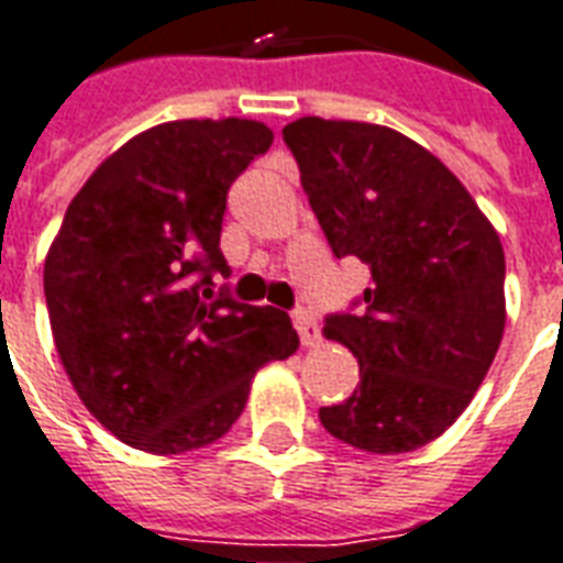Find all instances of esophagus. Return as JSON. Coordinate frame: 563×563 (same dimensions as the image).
<instances>
[{
    "mask_svg": "<svg viewBox=\"0 0 563 563\" xmlns=\"http://www.w3.org/2000/svg\"><path fill=\"white\" fill-rule=\"evenodd\" d=\"M294 327H297L299 341H302V346H317V344H320V327H317L314 317L306 314V311H297V314H294Z\"/></svg>",
    "mask_w": 563,
    "mask_h": 563,
    "instance_id": "34e87169",
    "label": "esophagus"
}]
</instances>
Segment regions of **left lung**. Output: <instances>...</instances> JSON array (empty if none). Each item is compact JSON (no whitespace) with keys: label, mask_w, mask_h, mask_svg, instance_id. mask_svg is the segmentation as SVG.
<instances>
[{"label":"left lung","mask_w":563,"mask_h":563,"mask_svg":"<svg viewBox=\"0 0 563 563\" xmlns=\"http://www.w3.org/2000/svg\"><path fill=\"white\" fill-rule=\"evenodd\" d=\"M282 133L332 252L371 266L365 308L323 327L362 383L320 421L358 451H416L463 416L498 353V231L439 156L391 126L308 115Z\"/></svg>","instance_id":"obj_1"}]
</instances>
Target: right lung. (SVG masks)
I'll list each match as a JSON object with an SVG mask.
<instances>
[{"instance_id": "1", "label": "right lung", "mask_w": 563, "mask_h": 563, "mask_svg": "<svg viewBox=\"0 0 563 563\" xmlns=\"http://www.w3.org/2000/svg\"><path fill=\"white\" fill-rule=\"evenodd\" d=\"M273 145L252 118L156 124L109 154L44 261L58 358L100 424L147 454L217 442L264 365L297 353L285 311L213 297L228 186Z\"/></svg>"}]
</instances>
